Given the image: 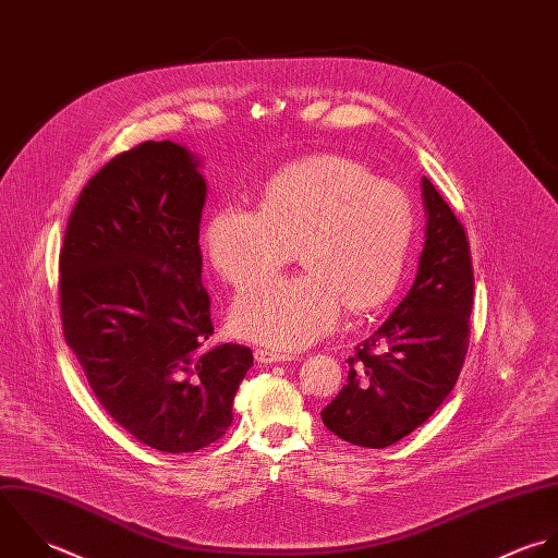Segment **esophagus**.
Returning <instances> with one entry per match:
<instances>
[{
	"label": "esophagus",
	"instance_id": "obj_1",
	"mask_svg": "<svg viewBox=\"0 0 558 558\" xmlns=\"http://www.w3.org/2000/svg\"><path fill=\"white\" fill-rule=\"evenodd\" d=\"M255 360L259 364H281V362H292L294 357L292 355H286V353H277V351H268V349H255Z\"/></svg>",
	"mask_w": 558,
	"mask_h": 558
}]
</instances>
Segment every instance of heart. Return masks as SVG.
Masks as SVG:
<instances>
[{
  "instance_id": "1",
  "label": "heart",
  "mask_w": 558,
  "mask_h": 558,
  "mask_svg": "<svg viewBox=\"0 0 558 558\" xmlns=\"http://www.w3.org/2000/svg\"><path fill=\"white\" fill-rule=\"evenodd\" d=\"M415 235L407 190L342 156H316L277 173L259 209L222 203L205 225L214 270L240 288L280 269L299 247L308 270L253 284L231 307L233 331L281 351L336 331L344 310L368 314L400 288Z\"/></svg>"
}]
</instances>
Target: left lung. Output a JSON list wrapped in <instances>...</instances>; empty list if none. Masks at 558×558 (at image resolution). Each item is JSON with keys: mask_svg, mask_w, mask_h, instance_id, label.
I'll use <instances>...</instances> for the list:
<instances>
[{"mask_svg": "<svg viewBox=\"0 0 558 558\" xmlns=\"http://www.w3.org/2000/svg\"><path fill=\"white\" fill-rule=\"evenodd\" d=\"M426 240L415 281L389 318L349 360L342 391L323 409L340 439L387 448L424 424L463 368L474 270L463 225L422 178Z\"/></svg>", "mask_w": 558, "mask_h": 558, "instance_id": "1", "label": "left lung"}]
</instances>
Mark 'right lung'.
<instances>
[{
  "mask_svg": "<svg viewBox=\"0 0 558 558\" xmlns=\"http://www.w3.org/2000/svg\"><path fill=\"white\" fill-rule=\"evenodd\" d=\"M198 165L171 141L112 158L82 190L60 251L64 340L90 389L141 444L171 454L225 435L253 366L248 347L205 344Z\"/></svg>",
  "mask_w": 558,
  "mask_h": 558,
  "instance_id": "right-lung-1",
  "label": "right lung"
}]
</instances>
